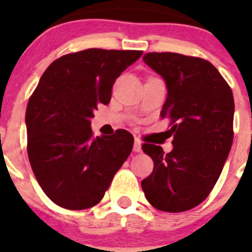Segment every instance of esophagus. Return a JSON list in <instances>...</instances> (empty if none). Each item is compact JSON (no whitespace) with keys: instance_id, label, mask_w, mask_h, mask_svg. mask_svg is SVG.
<instances>
[{"instance_id":"34e87169","label":"esophagus","mask_w":252,"mask_h":252,"mask_svg":"<svg viewBox=\"0 0 252 252\" xmlns=\"http://www.w3.org/2000/svg\"><path fill=\"white\" fill-rule=\"evenodd\" d=\"M133 151L135 153H141V141L137 137H135V142H133Z\"/></svg>"}]
</instances>
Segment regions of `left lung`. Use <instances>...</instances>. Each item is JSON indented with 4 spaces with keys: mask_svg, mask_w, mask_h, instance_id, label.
I'll list each match as a JSON object with an SVG mask.
<instances>
[{
    "mask_svg": "<svg viewBox=\"0 0 252 252\" xmlns=\"http://www.w3.org/2000/svg\"><path fill=\"white\" fill-rule=\"evenodd\" d=\"M142 60L161 75L168 97L160 112L169 121L173 150L144 144L154 170L141 182L146 199L164 212H184L208 197L233 140L235 102L213 64L177 53H148Z\"/></svg>",
    "mask_w": 252,
    "mask_h": 252,
    "instance_id": "obj_1",
    "label": "left lung"
}]
</instances>
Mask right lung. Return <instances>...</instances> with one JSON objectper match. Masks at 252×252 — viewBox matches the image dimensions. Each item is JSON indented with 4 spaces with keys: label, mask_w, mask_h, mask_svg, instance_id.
Listing matches in <instances>:
<instances>
[{
    "label": "right lung",
    "mask_w": 252,
    "mask_h": 252,
    "mask_svg": "<svg viewBox=\"0 0 252 252\" xmlns=\"http://www.w3.org/2000/svg\"><path fill=\"white\" fill-rule=\"evenodd\" d=\"M141 55L87 49L54 60L40 78L26 107L28 155L37 183L58 206H95L131 154L128 131L93 137L91 119L99 103H110L115 81Z\"/></svg>",
    "instance_id": "1"
}]
</instances>
